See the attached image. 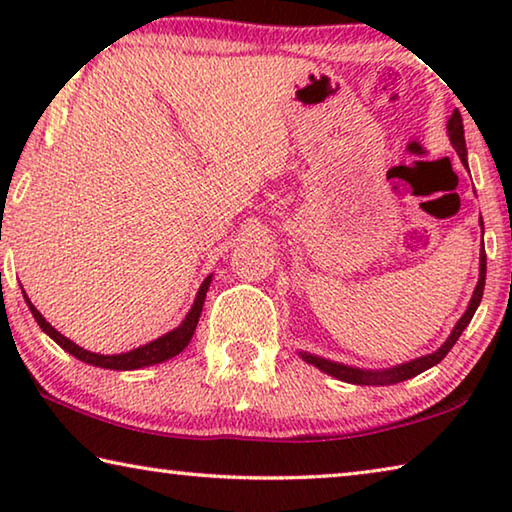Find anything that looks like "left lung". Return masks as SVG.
<instances>
[{
	"label": "left lung",
	"mask_w": 512,
	"mask_h": 512,
	"mask_svg": "<svg viewBox=\"0 0 512 512\" xmlns=\"http://www.w3.org/2000/svg\"><path fill=\"white\" fill-rule=\"evenodd\" d=\"M447 131H449V140H452L454 149L461 155V162L467 167V151H465V135H463V117L461 112L454 110L452 117L447 121ZM483 225V223H481ZM483 287H485V250L481 246V275H479V284H476L474 289V296L470 300V307H467L465 314L458 320L454 332L449 334V339L445 341V345H440L438 352L427 354V357H420L415 361L409 363H402V366H395L391 370H359V368H350V366H343V363H334V361H327V359H320L314 357V354H302V359L311 366H316L318 370L327 372V375H332L341 381H348V384H363V386H388V384H397V381H404V379H411L415 375H420V372L429 370L431 366H436V363L443 361L447 357V352L454 348L458 336L463 334V329L470 325V320L474 316L476 307H479V302L483 298Z\"/></svg>",
	"instance_id": "obj_1"
}]
</instances>
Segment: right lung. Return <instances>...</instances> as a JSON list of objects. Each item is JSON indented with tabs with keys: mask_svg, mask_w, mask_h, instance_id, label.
Here are the masks:
<instances>
[{
	"mask_svg": "<svg viewBox=\"0 0 512 512\" xmlns=\"http://www.w3.org/2000/svg\"><path fill=\"white\" fill-rule=\"evenodd\" d=\"M210 282H212V275L205 277V282L201 284V289H198L196 300H194V307L189 309V314L185 316L183 325L176 327L169 334L160 336V339L151 341L149 345H142V348L131 350V352H124V354H94V352H88V350L79 348V345L72 343L69 339H65L63 334L56 332V329L51 327L45 318H42L40 311L31 305V300L27 298V293H24V298H27V305L31 309L33 318L38 320V325H40L42 332H47L51 339H54L65 352L74 354L76 359L90 363V366L110 368V370H135V368H144V366H153V363L167 361V359L176 357V354H180V352L187 348L189 341H192L194 332H196L198 318H201L205 293H207V287H210Z\"/></svg>",
	"mask_w": 512,
	"mask_h": 512,
	"instance_id": "1",
	"label": "right lung"
}]
</instances>
